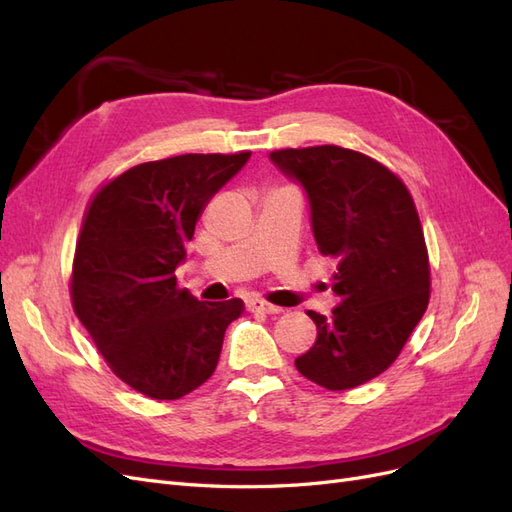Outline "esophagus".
<instances>
[{
	"label": "esophagus",
	"mask_w": 512,
	"mask_h": 512,
	"mask_svg": "<svg viewBox=\"0 0 512 512\" xmlns=\"http://www.w3.org/2000/svg\"><path fill=\"white\" fill-rule=\"evenodd\" d=\"M247 309H250V312H258V314H277V312H282V307L271 305V303L262 301V299H250V301H247Z\"/></svg>",
	"instance_id": "1"
}]
</instances>
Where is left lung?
Masks as SVG:
<instances>
[{
  "mask_svg": "<svg viewBox=\"0 0 512 512\" xmlns=\"http://www.w3.org/2000/svg\"><path fill=\"white\" fill-rule=\"evenodd\" d=\"M269 158L309 200L314 239L337 260L331 316L307 312L316 344L294 365L329 391L389 369L429 303V256L414 200L395 173L337 145L277 149Z\"/></svg>",
  "mask_w": 512,
  "mask_h": 512,
  "instance_id": "obj_1",
  "label": "left lung"
}]
</instances>
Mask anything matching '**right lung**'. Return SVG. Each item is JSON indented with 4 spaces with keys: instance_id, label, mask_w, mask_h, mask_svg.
<instances>
[{
    "instance_id": "add662e5",
    "label": "right lung",
    "mask_w": 512,
    "mask_h": 512,
    "mask_svg": "<svg viewBox=\"0 0 512 512\" xmlns=\"http://www.w3.org/2000/svg\"><path fill=\"white\" fill-rule=\"evenodd\" d=\"M185 153L104 183L76 241L74 314L113 374L151 399H179L207 382L241 299L198 301L177 286L200 213L250 160Z\"/></svg>"
}]
</instances>
